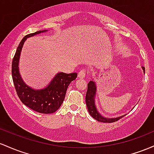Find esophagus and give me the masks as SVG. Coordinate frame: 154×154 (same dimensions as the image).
Listing matches in <instances>:
<instances>
[{
  "label": "esophagus",
  "mask_w": 154,
  "mask_h": 154,
  "mask_svg": "<svg viewBox=\"0 0 154 154\" xmlns=\"http://www.w3.org/2000/svg\"><path fill=\"white\" fill-rule=\"evenodd\" d=\"M85 75H86L85 69H82V70H81L79 72V73H78V76H79V78H80V79H84V78L85 77Z\"/></svg>",
  "instance_id": "34e87169"
}]
</instances>
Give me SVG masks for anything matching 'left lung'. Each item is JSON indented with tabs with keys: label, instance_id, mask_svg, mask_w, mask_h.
I'll list each match as a JSON object with an SVG mask.
<instances>
[{
	"label": "left lung",
	"instance_id": "8db88e82",
	"mask_svg": "<svg viewBox=\"0 0 154 154\" xmlns=\"http://www.w3.org/2000/svg\"><path fill=\"white\" fill-rule=\"evenodd\" d=\"M143 72L145 73V68L142 67ZM97 91V86L96 83L94 81H90L89 84H88L87 91H86V104L87 106L88 111H89V114L93 117L97 121L100 122H103V123H112V122H115L116 121L119 120L124 117V116H122L116 117V118H106V117L103 116L99 113L95 105V95Z\"/></svg>",
	"mask_w": 154,
	"mask_h": 154
}]
</instances>
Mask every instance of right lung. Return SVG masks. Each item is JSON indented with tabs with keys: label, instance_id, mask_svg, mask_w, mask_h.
Wrapping results in <instances>:
<instances>
[{
	"label": "right lung",
	"instance_id": "right-lung-1",
	"mask_svg": "<svg viewBox=\"0 0 154 154\" xmlns=\"http://www.w3.org/2000/svg\"><path fill=\"white\" fill-rule=\"evenodd\" d=\"M47 30H39L27 35L19 44L12 61L11 74L17 95L23 104L41 113H54L61 106L65 100L69 84L77 78L76 72L65 73L60 72L55 75L51 82L45 88L35 89L25 84L22 79L19 69L20 54L24 43L27 38L47 32Z\"/></svg>",
	"mask_w": 154,
	"mask_h": 154
}]
</instances>
